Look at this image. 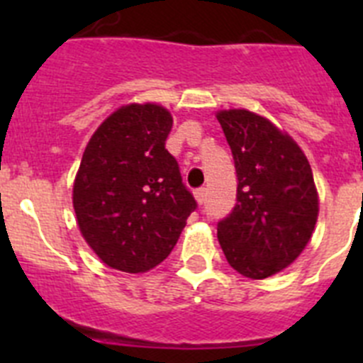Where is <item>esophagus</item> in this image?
<instances>
[{
    "label": "esophagus",
    "mask_w": 363,
    "mask_h": 363,
    "mask_svg": "<svg viewBox=\"0 0 363 363\" xmlns=\"http://www.w3.org/2000/svg\"><path fill=\"white\" fill-rule=\"evenodd\" d=\"M194 198H196L198 205H203L205 198H207V191L205 189H198V191H194Z\"/></svg>",
    "instance_id": "esophagus-1"
}]
</instances>
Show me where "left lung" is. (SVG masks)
<instances>
[{
    "label": "left lung",
    "mask_w": 363,
    "mask_h": 363,
    "mask_svg": "<svg viewBox=\"0 0 363 363\" xmlns=\"http://www.w3.org/2000/svg\"><path fill=\"white\" fill-rule=\"evenodd\" d=\"M236 167V205L218 223L234 271L252 280L278 274L301 255L318 220L309 160L285 130L245 108L218 111Z\"/></svg>",
    "instance_id": "left-lung-1"
}]
</instances>
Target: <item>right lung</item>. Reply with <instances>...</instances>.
I'll return each mask as SVG.
<instances>
[{"mask_svg":"<svg viewBox=\"0 0 363 363\" xmlns=\"http://www.w3.org/2000/svg\"><path fill=\"white\" fill-rule=\"evenodd\" d=\"M172 114L129 104L101 121L74 178L79 233L105 265L147 272L171 255L196 201L165 149Z\"/></svg>","mask_w":363,"mask_h":363,"instance_id":"add662e5","label":"right lung"}]
</instances>
